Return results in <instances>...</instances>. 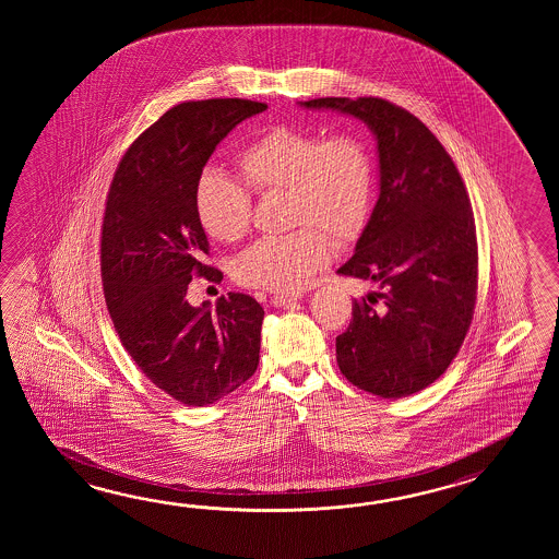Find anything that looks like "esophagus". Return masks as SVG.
Returning <instances> with one entry per match:
<instances>
[{"instance_id": "34e87169", "label": "esophagus", "mask_w": 559, "mask_h": 559, "mask_svg": "<svg viewBox=\"0 0 559 559\" xmlns=\"http://www.w3.org/2000/svg\"><path fill=\"white\" fill-rule=\"evenodd\" d=\"M301 297V294H275L272 297V304H274L275 308H287V306H292L294 301H297Z\"/></svg>"}]
</instances>
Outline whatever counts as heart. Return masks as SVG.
<instances>
[{"instance_id":"b5f03b06","label":"heart","mask_w":559,"mask_h":559,"mask_svg":"<svg viewBox=\"0 0 559 559\" xmlns=\"http://www.w3.org/2000/svg\"><path fill=\"white\" fill-rule=\"evenodd\" d=\"M236 166L253 193H284L285 226L294 227L239 253L234 275L241 285L299 289L332 260L333 238L349 246L368 226L376 200V157L357 133L323 138L318 131L275 126L239 150ZM245 189L217 171L200 176L193 207L210 238L234 243L250 231L253 203Z\"/></svg>"}]
</instances>
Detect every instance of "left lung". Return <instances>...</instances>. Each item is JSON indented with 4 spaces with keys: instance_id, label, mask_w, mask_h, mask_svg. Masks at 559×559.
Returning a JSON list of instances; mask_svg holds the SVG:
<instances>
[{
    "instance_id": "8db88e82",
    "label": "left lung",
    "mask_w": 559,
    "mask_h": 559,
    "mask_svg": "<svg viewBox=\"0 0 559 559\" xmlns=\"http://www.w3.org/2000/svg\"><path fill=\"white\" fill-rule=\"evenodd\" d=\"M368 123L378 140L380 198L356 253L337 274L378 285L354 301L335 340L347 381L383 400L428 388L464 344L477 297V238L464 179L440 140L381 97H318Z\"/></svg>"
}]
</instances>
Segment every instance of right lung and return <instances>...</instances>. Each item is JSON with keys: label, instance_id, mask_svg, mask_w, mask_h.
<instances>
[{"label": "right lung", "instance_id": "add662e5", "mask_svg": "<svg viewBox=\"0 0 559 559\" xmlns=\"http://www.w3.org/2000/svg\"><path fill=\"white\" fill-rule=\"evenodd\" d=\"M267 109L226 97L167 109L121 157L102 224V282L121 344L145 378L181 404L203 407L250 380L260 364L263 308L229 292L215 309L188 304L193 275L222 282L203 263L210 243L193 207L215 145Z\"/></svg>", "mask_w": 559, "mask_h": 559}]
</instances>
